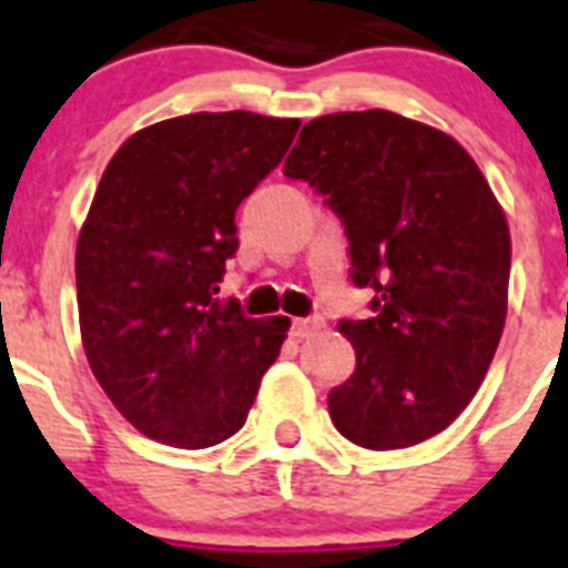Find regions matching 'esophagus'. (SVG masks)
<instances>
[{
    "mask_svg": "<svg viewBox=\"0 0 568 568\" xmlns=\"http://www.w3.org/2000/svg\"><path fill=\"white\" fill-rule=\"evenodd\" d=\"M324 317L321 315H308V317H294V324H292V329H294V335H297V338H312V335H317V332L324 329Z\"/></svg>",
    "mask_w": 568,
    "mask_h": 568,
    "instance_id": "obj_1",
    "label": "esophagus"
}]
</instances>
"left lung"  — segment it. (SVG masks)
<instances>
[{
	"label": "left lung",
	"mask_w": 568,
	"mask_h": 568,
	"mask_svg": "<svg viewBox=\"0 0 568 568\" xmlns=\"http://www.w3.org/2000/svg\"><path fill=\"white\" fill-rule=\"evenodd\" d=\"M344 224L349 280L371 315L344 317L356 371L329 417L364 449H405L444 432L476 396L508 312L510 233L473 156L390 110L303 124L283 169Z\"/></svg>",
	"instance_id": "left-lung-1"
}]
</instances>
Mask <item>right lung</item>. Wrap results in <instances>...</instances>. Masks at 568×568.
I'll list each match as a JSON object with an SVG mask.
<instances>
[{"label":"right lung","mask_w":568,"mask_h":568,"mask_svg":"<svg viewBox=\"0 0 568 568\" xmlns=\"http://www.w3.org/2000/svg\"><path fill=\"white\" fill-rule=\"evenodd\" d=\"M297 119L192 113L133 133L101 174L78 236L87 362L131 426L178 449L236 435L288 317L221 303L236 210L274 172Z\"/></svg>","instance_id":"obj_1"}]
</instances>
